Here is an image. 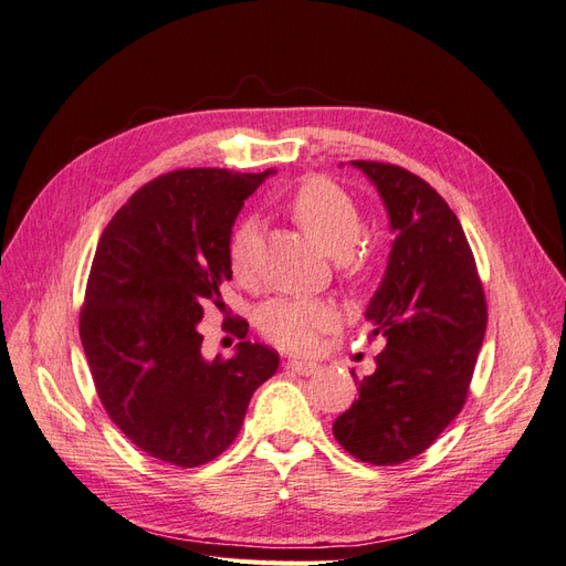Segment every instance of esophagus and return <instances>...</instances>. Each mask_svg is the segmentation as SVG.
<instances>
[{"label": "esophagus", "instance_id": "34e87169", "mask_svg": "<svg viewBox=\"0 0 566 566\" xmlns=\"http://www.w3.org/2000/svg\"><path fill=\"white\" fill-rule=\"evenodd\" d=\"M285 368L297 373V375H314L318 370L316 364H312V361H297V358H290V361L285 364Z\"/></svg>", "mask_w": 566, "mask_h": 566}]
</instances>
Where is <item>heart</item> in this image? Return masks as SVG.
<instances>
[{"instance_id":"heart-1","label":"heart","mask_w":566,"mask_h":566,"mask_svg":"<svg viewBox=\"0 0 566 566\" xmlns=\"http://www.w3.org/2000/svg\"><path fill=\"white\" fill-rule=\"evenodd\" d=\"M293 214L316 245L335 256L342 271H358L361 260L356 245L361 243L364 219L347 191L328 179H310L300 186L293 200ZM256 238L260 227L254 219L241 221L231 233L229 264L238 281L252 279ZM335 323V306L323 300H271L256 314V325L264 337L290 352H310L318 335L333 331Z\"/></svg>"}]
</instances>
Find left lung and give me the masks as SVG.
Here are the masks:
<instances>
[{
  "mask_svg": "<svg viewBox=\"0 0 566 566\" xmlns=\"http://www.w3.org/2000/svg\"><path fill=\"white\" fill-rule=\"evenodd\" d=\"M352 165L378 188L394 233L385 276L366 306L370 335L385 337L387 347L333 434L358 460L399 465L432 447L465 403L486 300L447 200L403 167Z\"/></svg>",
  "mask_w": 566,
  "mask_h": 566,
  "instance_id": "left-lung-1",
  "label": "left lung"
}]
</instances>
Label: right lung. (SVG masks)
<instances>
[{
  "mask_svg": "<svg viewBox=\"0 0 566 566\" xmlns=\"http://www.w3.org/2000/svg\"><path fill=\"white\" fill-rule=\"evenodd\" d=\"M273 169H177L139 188L101 233L80 314L98 399L150 458L198 468L241 432L254 389L279 354L243 339L231 358L202 356L198 323L231 281L238 212ZM248 335V323H235Z\"/></svg>",
  "mask_w": 566,
  "mask_h": 566,
  "instance_id": "right-lung-1",
  "label": "right lung"
}]
</instances>
